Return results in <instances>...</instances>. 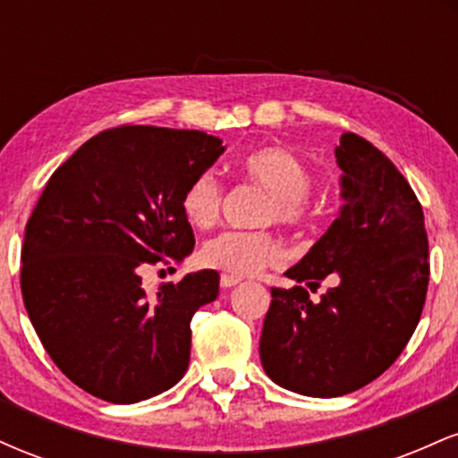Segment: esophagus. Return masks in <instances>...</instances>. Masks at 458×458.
Here are the masks:
<instances>
[{"label": "esophagus", "mask_w": 458, "mask_h": 458, "mask_svg": "<svg viewBox=\"0 0 458 458\" xmlns=\"http://www.w3.org/2000/svg\"><path fill=\"white\" fill-rule=\"evenodd\" d=\"M239 282H241L239 277H233V276H222V280H219V284H222V288H233Z\"/></svg>", "instance_id": "esophagus-1"}]
</instances>
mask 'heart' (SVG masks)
<instances>
[{
    "label": "heart",
    "mask_w": 458,
    "mask_h": 458,
    "mask_svg": "<svg viewBox=\"0 0 458 458\" xmlns=\"http://www.w3.org/2000/svg\"><path fill=\"white\" fill-rule=\"evenodd\" d=\"M247 182L269 196L260 215L262 224L299 225L308 219V193L312 174L295 152L286 148H260L250 152L239 165ZM222 185L213 174H199L182 193V211L196 228H211L222 213ZM284 250L280 241L267 230L241 233L228 230L199 247V262L233 277L256 276L262 269L280 265Z\"/></svg>",
    "instance_id": "b5f03b06"
}]
</instances>
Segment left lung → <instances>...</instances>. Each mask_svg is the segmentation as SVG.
<instances>
[{
    "label": "left lung",
    "instance_id": "1",
    "mask_svg": "<svg viewBox=\"0 0 458 458\" xmlns=\"http://www.w3.org/2000/svg\"><path fill=\"white\" fill-rule=\"evenodd\" d=\"M338 217L286 271L303 286L271 288L260 334L267 377L286 390L334 398L375 381L418 327L428 288V239L413 189L379 148L344 133L335 148Z\"/></svg>",
    "mask_w": 458,
    "mask_h": 458
}]
</instances>
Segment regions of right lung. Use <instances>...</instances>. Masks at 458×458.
Listing matches in <instances>:
<instances>
[{
	"label": "right lung",
	"instance_id": "add662e5",
	"mask_svg": "<svg viewBox=\"0 0 458 458\" xmlns=\"http://www.w3.org/2000/svg\"><path fill=\"white\" fill-rule=\"evenodd\" d=\"M224 150L202 131L118 127L47 182L25 225L21 293L47 353L92 396L140 403L185 375L191 318L217 299L219 273H187L155 297L140 273L191 254L182 193Z\"/></svg>",
	"mask_w": 458,
	"mask_h": 458
}]
</instances>
